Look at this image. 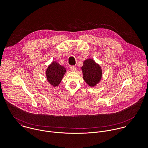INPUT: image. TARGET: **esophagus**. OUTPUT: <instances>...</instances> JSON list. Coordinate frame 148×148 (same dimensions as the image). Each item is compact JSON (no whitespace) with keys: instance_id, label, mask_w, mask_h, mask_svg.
I'll return each instance as SVG.
<instances>
[{"instance_id":"obj_1","label":"esophagus","mask_w":148,"mask_h":148,"mask_svg":"<svg viewBox=\"0 0 148 148\" xmlns=\"http://www.w3.org/2000/svg\"><path fill=\"white\" fill-rule=\"evenodd\" d=\"M70 69L71 70V71L75 72V71H76V67H75V66H71L70 67Z\"/></svg>"}]
</instances>
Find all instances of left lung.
Masks as SVG:
<instances>
[{
  "label": "left lung",
  "mask_w": 148,
  "mask_h": 148,
  "mask_svg": "<svg viewBox=\"0 0 148 148\" xmlns=\"http://www.w3.org/2000/svg\"><path fill=\"white\" fill-rule=\"evenodd\" d=\"M83 79L86 84L90 86H94L98 84L102 77V69L100 65L94 60L88 59L83 63L82 67Z\"/></svg>",
  "instance_id": "1"
}]
</instances>
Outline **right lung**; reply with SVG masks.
Here are the masks:
<instances>
[{
  "instance_id": "add662e5",
  "label": "right lung",
  "mask_w": 148,
  "mask_h": 148,
  "mask_svg": "<svg viewBox=\"0 0 148 148\" xmlns=\"http://www.w3.org/2000/svg\"><path fill=\"white\" fill-rule=\"evenodd\" d=\"M65 68L58 62H53L51 64L46 70L47 81L53 86H58L60 83L64 74L66 73Z\"/></svg>"
}]
</instances>
